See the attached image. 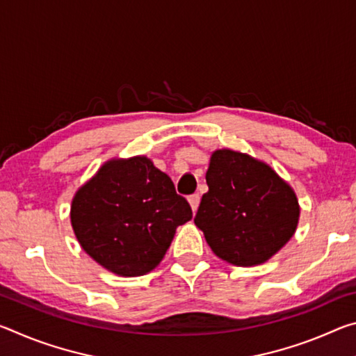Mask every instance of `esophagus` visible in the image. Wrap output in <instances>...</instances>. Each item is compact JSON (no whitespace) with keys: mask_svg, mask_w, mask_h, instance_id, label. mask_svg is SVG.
<instances>
[{"mask_svg":"<svg viewBox=\"0 0 356 356\" xmlns=\"http://www.w3.org/2000/svg\"><path fill=\"white\" fill-rule=\"evenodd\" d=\"M200 201H201L200 195H191V196H188V202H190L193 212H196L197 207H200Z\"/></svg>","mask_w":356,"mask_h":356,"instance_id":"obj_1","label":"esophagus"}]
</instances>
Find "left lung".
Here are the masks:
<instances>
[{"label": "left lung", "mask_w": 356, "mask_h": 356, "mask_svg": "<svg viewBox=\"0 0 356 356\" xmlns=\"http://www.w3.org/2000/svg\"><path fill=\"white\" fill-rule=\"evenodd\" d=\"M195 225L216 256L252 267L275 256L295 234L300 206L295 191L272 168L248 154L215 150Z\"/></svg>", "instance_id": "1"}]
</instances>
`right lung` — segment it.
I'll use <instances>...</instances> for the list:
<instances>
[{"label": "right lung", "instance_id": "add662e5", "mask_svg": "<svg viewBox=\"0 0 356 356\" xmlns=\"http://www.w3.org/2000/svg\"><path fill=\"white\" fill-rule=\"evenodd\" d=\"M193 216L172 180L147 156L114 159L75 193L70 221L81 248L110 272L141 276L165 257Z\"/></svg>", "mask_w": 356, "mask_h": 356}]
</instances>
